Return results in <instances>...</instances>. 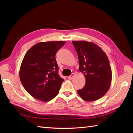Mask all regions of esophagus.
<instances>
[{"instance_id":"esophagus-1","label":"esophagus","mask_w":133,"mask_h":133,"mask_svg":"<svg viewBox=\"0 0 133 133\" xmlns=\"http://www.w3.org/2000/svg\"><path fill=\"white\" fill-rule=\"evenodd\" d=\"M74 75H75V74H74V73H71L70 75H69V76H68V79H70V80L72 79H73V78L74 77Z\"/></svg>"}]
</instances>
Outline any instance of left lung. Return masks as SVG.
Wrapping results in <instances>:
<instances>
[{
    "mask_svg": "<svg viewBox=\"0 0 133 133\" xmlns=\"http://www.w3.org/2000/svg\"><path fill=\"white\" fill-rule=\"evenodd\" d=\"M77 53L79 69L85 75V84L78 90L84 100L92 102L101 98L110 88L111 69L107 55L96 44L85 41H73Z\"/></svg>",
    "mask_w": 133,
    "mask_h": 133,
    "instance_id": "1",
    "label": "left lung"
}]
</instances>
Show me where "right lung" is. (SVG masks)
I'll list each match as a JSON object with an SVG mask.
<instances>
[{
    "label": "right lung",
    "mask_w": 133,
    "mask_h": 133,
    "mask_svg": "<svg viewBox=\"0 0 133 133\" xmlns=\"http://www.w3.org/2000/svg\"><path fill=\"white\" fill-rule=\"evenodd\" d=\"M65 43L64 41L39 43L26 52L19 76L24 88L34 98L48 102L58 94L64 80L59 75L55 54Z\"/></svg>",
    "instance_id": "obj_1"
}]
</instances>
